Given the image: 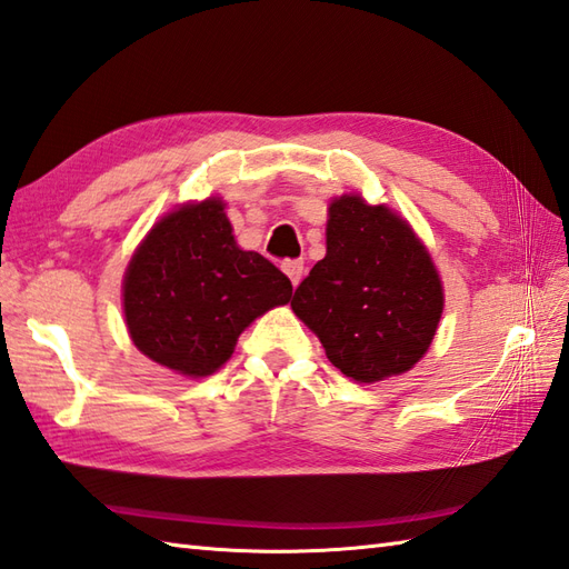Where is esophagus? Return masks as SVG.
Segmentation results:
<instances>
[{"label": "esophagus", "mask_w": 569, "mask_h": 569, "mask_svg": "<svg viewBox=\"0 0 569 569\" xmlns=\"http://www.w3.org/2000/svg\"><path fill=\"white\" fill-rule=\"evenodd\" d=\"M282 272L289 277V282L297 287L301 282V277H303V262L301 260H284Z\"/></svg>", "instance_id": "obj_1"}]
</instances>
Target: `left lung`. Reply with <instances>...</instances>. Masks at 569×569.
Returning <instances> with one entry per match:
<instances>
[{
    "label": "left lung",
    "instance_id": "obj_1",
    "mask_svg": "<svg viewBox=\"0 0 569 569\" xmlns=\"http://www.w3.org/2000/svg\"><path fill=\"white\" fill-rule=\"evenodd\" d=\"M292 311L345 377L373 383L420 362L445 311V289L403 217L342 196L328 207L326 258L297 287Z\"/></svg>",
    "mask_w": 569,
    "mask_h": 569
}]
</instances>
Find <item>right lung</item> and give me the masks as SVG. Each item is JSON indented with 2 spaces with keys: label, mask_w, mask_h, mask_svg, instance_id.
Returning a JSON list of instances; mask_svg holds the SVG:
<instances>
[{
  "label": "right lung",
  "mask_w": 569,
  "mask_h": 569,
  "mask_svg": "<svg viewBox=\"0 0 569 569\" xmlns=\"http://www.w3.org/2000/svg\"><path fill=\"white\" fill-rule=\"evenodd\" d=\"M231 231L219 198L188 202L151 227L124 270L134 348L183 377H210L258 316L292 299L287 274Z\"/></svg>",
  "instance_id": "add662e5"
}]
</instances>
